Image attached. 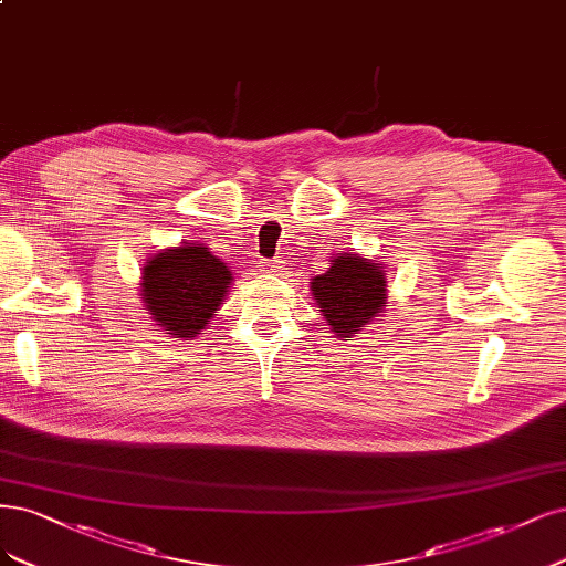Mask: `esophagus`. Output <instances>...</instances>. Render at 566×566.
Listing matches in <instances>:
<instances>
[{"instance_id":"obj_1","label":"esophagus","mask_w":566,"mask_h":566,"mask_svg":"<svg viewBox=\"0 0 566 566\" xmlns=\"http://www.w3.org/2000/svg\"><path fill=\"white\" fill-rule=\"evenodd\" d=\"M279 269H281V264L276 260H262L260 262V271H264V274H276Z\"/></svg>"}]
</instances>
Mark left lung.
Here are the masks:
<instances>
[{"mask_svg": "<svg viewBox=\"0 0 566 566\" xmlns=\"http://www.w3.org/2000/svg\"><path fill=\"white\" fill-rule=\"evenodd\" d=\"M311 297L333 333L348 342L386 306V274L375 260L339 252L325 274L311 279Z\"/></svg>", "mask_w": 566, "mask_h": 566, "instance_id": "1", "label": "left lung"}]
</instances>
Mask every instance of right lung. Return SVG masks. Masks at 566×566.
<instances>
[{
    "label": "right lung",
    "instance_id": "1",
    "mask_svg": "<svg viewBox=\"0 0 566 566\" xmlns=\"http://www.w3.org/2000/svg\"><path fill=\"white\" fill-rule=\"evenodd\" d=\"M231 281V269L203 243H182L147 260L140 295L166 335L191 339L218 316Z\"/></svg>",
    "mask_w": 566,
    "mask_h": 566
}]
</instances>
